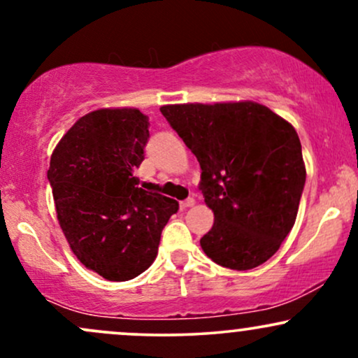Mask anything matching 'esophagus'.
Wrapping results in <instances>:
<instances>
[{"mask_svg":"<svg viewBox=\"0 0 358 358\" xmlns=\"http://www.w3.org/2000/svg\"><path fill=\"white\" fill-rule=\"evenodd\" d=\"M193 205H195V200L187 199V200H183V202H180V208H182V210H185V208L193 207Z\"/></svg>","mask_w":358,"mask_h":358,"instance_id":"esophagus-1","label":"esophagus"}]
</instances>
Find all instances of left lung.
Segmentation results:
<instances>
[{
  "label": "left lung",
  "mask_w": 358,
  "mask_h": 358,
  "mask_svg": "<svg viewBox=\"0 0 358 358\" xmlns=\"http://www.w3.org/2000/svg\"><path fill=\"white\" fill-rule=\"evenodd\" d=\"M162 114L199 159L213 225L203 252L229 269L257 268L293 229L306 182L289 122L257 102L163 106Z\"/></svg>",
  "instance_id": "left-lung-1"
}]
</instances>
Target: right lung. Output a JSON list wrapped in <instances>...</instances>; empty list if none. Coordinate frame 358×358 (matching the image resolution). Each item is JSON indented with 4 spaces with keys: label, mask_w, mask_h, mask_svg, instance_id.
<instances>
[{
    "label": "right lung",
    "mask_w": 358,
    "mask_h": 358,
    "mask_svg": "<svg viewBox=\"0 0 358 358\" xmlns=\"http://www.w3.org/2000/svg\"><path fill=\"white\" fill-rule=\"evenodd\" d=\"M150 121L139 109L82 116L53 151L48 168L57 219L87 269L127 281L153 264L178 202L138 187Z\"/></svg>",
    "instance_id": "right-lung-1"
}]
</instances>
